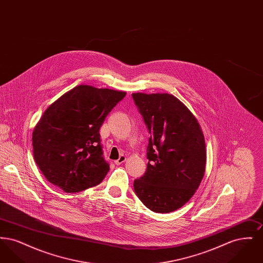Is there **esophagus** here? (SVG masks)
<instances>
[{"instance_id":"esophagus-1","label":"esophagus","mask_w":263,"mask_h":263,"mask_svg":"<svg viewBox=\"0 0 263 263\" xmlns=\"http://www.w3.org/2000/svg\"><path fill=\"white\" fill-rule=\"evenodd\" d=\"M126 161V157L125 156H120L119 157V159L118 160H116L114 163L115 164H117V165H119V164H121V163H124Z\"/></svg>"}]
</instances>
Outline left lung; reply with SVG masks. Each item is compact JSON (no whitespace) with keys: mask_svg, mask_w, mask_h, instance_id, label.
<instances>
[{"mask_svg":"<svg viewBox=\"0 0 263 263\" xmlns=\"http://www.w3.org/2000/svg\"><path fill=\"white\" fill-rule=\"evenodd\" d=\"M150 133L147 171L134 190L152 211L182 207L199 187L205 173L206 146L200 125L187 107L170 93H132Z\"/></svg>","mask_w":263,"mask_h":263,"instance_id":"8db88e82","label":"left lung"}]
</instances>
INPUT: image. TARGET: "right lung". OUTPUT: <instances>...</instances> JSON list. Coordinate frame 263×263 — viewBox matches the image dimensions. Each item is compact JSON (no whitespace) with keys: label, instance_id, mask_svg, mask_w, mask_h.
<instances>
[{"label":"right lung","instance_id":"right-lung-1","mask_svg":"<svg viewBox=\"0 0 263 263\" xmlns=\"http://www.w3.org/2000/svg\"><path fill=\"white\" fill-rule=\"evenodd\" d=\"M125 91L81 85L44 111L32 133L33 157L52 184L67 193L96 186L109 171L100 129Z\"/></svg>","mask_w":263,"mask_h":263}]
</instances>
